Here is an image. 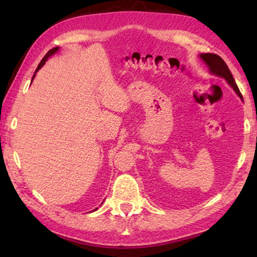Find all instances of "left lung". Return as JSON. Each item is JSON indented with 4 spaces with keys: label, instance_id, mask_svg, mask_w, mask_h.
<instances>
[{
    "label": "left lung",
    "instance_id": "left-lung-1",
    "mask_svg": "<svg viewBox=\"0 0 257 257\" xmlns=\"http://www.w3.org/2000/svg\"><path fill=\"white\" fill-rule=\"evenodd\" d=\"M201 58L207 64L208 69H210L211 73L215 76H219V77H222L224 78L225 80L228 81V84L232 87L234 92L238 94V96L242 98V95L240 93V90H239L238 86L236 84V81H234L233 77L231 75V72H230L229 68L225 62L223 61V59L219 56L217 54H213V53H205V54H201Z\"/></svg>",
    "mask_w": 257,
    "mask_h": 257
}]
</instances>
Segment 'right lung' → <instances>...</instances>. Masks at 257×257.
I'll return each mask as SVG.
<instances>
[{
  "label": "right lung",
  "mask_w": 257,
  "mask_h": 257,
  "mask_svg": "<svg viewBox=\"0 0 257 257\" xmlns=\"http://www.w3.org/2000/svg\"><path fill=\"white\" fill-rule=\"evenodd\" d=\"M58 50H59V47H54V49H52V50H50L49 52H47V53H46V55L44 56V58H43V60L41 61V62H40V64H38V67H37V69H36V71H35V72H37L38 70H40V69L43 67V66H44V64H45V62H46V60L47 59H49L50 58V56L51 55H53L54 53H55V52H58ZM34 77H35V75H34ZM34 77H33V79H34ZM95 210H97V208H95ZM94 210V211H95Z\"/></svg>",
  "instance_id": "1"
}]
</instances>
